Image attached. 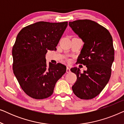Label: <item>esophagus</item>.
I'll return each mask as SVG.
<instances>
[{"mask_svg":"<svg viewBox=\"0 0 124 124\" xmlns=\"http://www.w3.org/2000/svg\"><path fill=\"white\" fill-rule=\"evenodd\" d=\"M66 72H67V73H69L70 72V69H69L68 67H67V71H66Z\"/></svg>","mask_w":124,"mask_h":124,"instance_id":"esophagus-1","label":"esophagus"}]
</instances>
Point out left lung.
I'll return each instance as SVG.
<instances>
[{
	"label": "left lung",
	"mask_w": 124,
	"mask_h": 124,
	"mask_svg": "<svg viewBox=\"0 0 124 124\" xmlns=\"http://www.w3.org/2000/svg\"><path fill=\"white\" fill-rule=\"evenodd\" d=\"M69 25L84 42L77 62L87 68L84 73L77 67L70 69L77 78L73 91L81 99H93L101 93L111 77L115 58L112 37L106 28L90 20H76Z\"/></svg>",
	"instance_id": "obj_1"
}]
</instances>
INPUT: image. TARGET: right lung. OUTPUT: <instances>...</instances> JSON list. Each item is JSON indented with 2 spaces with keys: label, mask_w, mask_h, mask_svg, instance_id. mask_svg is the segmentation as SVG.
<instances>
[{
  "label": "right lung",
  "mask_w": 124,
  "mask_h": 124,
  "mask_svg": "<svg viewBox=\"0 0 124 124\" xmlns=\"http://www.w3.org/2000/svg\"><path fill=\"white\" fill-rule=\"evenodd\" d=\"M68 22L39 21L22 29L12 48L13 71L23 90L43 99L53 94L55 84L66 72L61 63L48 65L46 54L56 51Z\"/></svg>",
  "instance_id": "1"
}]
</instances>
